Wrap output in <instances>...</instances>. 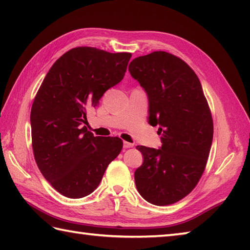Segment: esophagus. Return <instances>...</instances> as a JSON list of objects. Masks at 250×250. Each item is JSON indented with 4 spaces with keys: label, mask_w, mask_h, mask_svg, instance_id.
<instances>
[{
    "label": "esophagus",
    "mask_w": 250,
    "mask_h": 250,
    "mask_svg": "<svg viewBox=\"0 0 250 250\" xmlns=\"http://www.w3.org/2000/svg\"><path fill=\"white\" fill-rule=\"evenodd\" d=\"M134 146V144H131V143L129 142H124V148H125V149H128V148H132Z\"/></svg>",
    "instance_id": "34e87169"
}]
</instances>
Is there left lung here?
Listing matches in <instances>:
<instances>
[{
    "instance_id": "obj_1",
    "label": "left lung",
    "mask_w": 250,
    "mask_h": 250,
    "mask_svg": "<svg viewBox=\"0 0 250 250\" xmlns=\"http://www.w3.org/2000/svg\"><path fill=\"white\" fill-rule=\"evenodd\" d=\"M149 100V124L159 125L161 149L137 146L144 162L134 173L147 202L166 206L187 196L204 173L214 124L199 77L167 51L137 57L129 65Z\"/></svg>"
}]
</instances>
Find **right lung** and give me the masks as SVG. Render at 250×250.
<instances>
[{"mask_svg": "<svg viewBox=\"0 0 250 250\" xmlns=\"http://www.w3.org/2000/svg\"><path fill=\"white\" fill-rule=\"evenodd\" d=\"M131 57L75 47L54 63L35 95L30 116L35 162L66 198L92 193L122 149L119 137L94 136L83 124L106 90L122 81Z\"/></svg>", "mask_w": 250, "mask_h": 250, "instance_id": "right-lung-1", "label": "right lung"}]
</instances>
